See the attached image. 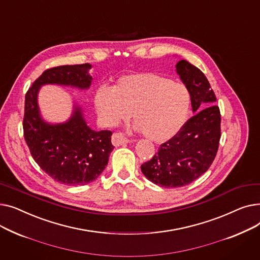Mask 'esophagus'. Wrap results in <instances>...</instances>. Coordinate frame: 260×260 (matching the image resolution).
Instances as JSON below:
<instances>
[{
  "label": "esophagus",
  "instance_id": "1",
  "mask_svg": "<svg viewBox=\"0 0 260 260\" xmlns=\"http://www.w3.org/2000/svg\"><path fill=\"white\" fill-rule=\"evenodd\" d=\"M129 140H127L124 136H123L122 134L120 133H115L113 136H112V143L115 145V146H120V145H124L126 143H128Z\"/></svg>",
  "mask_w": 260,
  "mask_h": 260
}]
</instances>
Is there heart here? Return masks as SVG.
I'll list each match as a JSON object with an SVG mask.
<instances>
[{
	"label": "heart",
	"mask_w": 260,
	"mask_h": 260,
	"mask_svg": "<svg viewBox=\"0 0 260 260\" xmlns=\"http://www.w3.org/2000/svg\"><path fill=\"white\" fill-rule=\"evenodd\" d=\"M93 101L105 125H118L132 112L136 129L149 140L163 142L181 129L189 92L181 82L155 73H134L118 78L113 87L100 86Z\"/></svg>",
	"instance_id": "1"
}]
</instances>
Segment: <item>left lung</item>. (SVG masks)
<instances>
[{
	"instance_id": "8db88e82",
	"label": "left lung",
	"mask_w": 260,
	"mask_h": 260,
	"mask_svg": "<svg viewBox=\"0 0 260 260\" xmlns=\"http://www.w3.org/2000/svg\"><path fill=\"white\" fill-rule=\"evenodd\" d=\"M176 72L188 89L195 115L141 166L146 178L163 187L187 185L206 173L221 137L220 111L215 105L216 95L207 77L185 60L177 62Z\"/></svg>"
}]
</instances>
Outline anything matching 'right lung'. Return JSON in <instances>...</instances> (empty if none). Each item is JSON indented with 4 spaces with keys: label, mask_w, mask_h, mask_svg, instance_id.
I'll use <instances>...</instances> for the list:
<instances>
[{
    "label": "right lung",
    "mask_w": 260,
    "mask_h": 260,
    "mask_svg": "<svg viewBox=\"0 0 260 260\" xmlns=\"http://www.w3.org/2000/svg\"><path fill=\"white\" fill-rule=\"evenodd\" d=\"M88 63L49 68L27 90L23 119L24 138L38 166L57 182L85 185L98 178L114 149L111 131H92L81 108L75 106L70 120L49 124L40 116L38 92L45 84L87 89L91 83Z\"/></svg>",
    "instance_id": "add662e5"
}]
</instances>
